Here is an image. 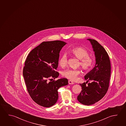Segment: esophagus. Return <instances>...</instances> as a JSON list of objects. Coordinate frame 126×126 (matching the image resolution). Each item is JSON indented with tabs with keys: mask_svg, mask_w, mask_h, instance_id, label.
<instances>
[{
	"mask_svg": "<svg viewBox=\"0 0 126 126\" xmlns=\"http://www.w3.org/2000/svg\"><path fill=\"white\" fill-rule=\"evenodd\" d=\"M68 83L69 84H73L74 83L73 82H72V81L68 80Z\"/></svg>",
	"mask_w": 126,
	"mask_h": 126,
	"instance_id": "1",
	"label": "esophagus"
}]
</instances>
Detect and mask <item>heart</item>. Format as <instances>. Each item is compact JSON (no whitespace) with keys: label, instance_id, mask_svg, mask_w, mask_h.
Listing matches in <instances>:
<instances>
[{"label":"heart","instance_id":"b5f03b06","mask_svg":"<svg viewBox=\"0 0 126 126\" xmlns=\"http://www.w3.org/2000/svg\"><path fill=\"white\" fill-rule=\"evenodd\" d=\"M71 53L80 60L79 64L83 70L87 71L90 69L94 64L93 58L89 56L88 52L84 48L78 47L73 48L70 51ZM67 57L66 54H63L59 60V64L62 68L67 64ZM80 73L79 69H67L62 72V76L72 81L76 80L77 76Z\"/></svg>","mask_w":126,"mask_h":126}]
</instances>
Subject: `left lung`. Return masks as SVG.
Here are the masks:
<instances>
[{"mask_svg": "<svg viewBox=\"0 0 126 126\" xmlns=\"http://www.w3.org/2000/svg\"><path fill=\"white\" fill-rule=\"evenodd\" d=\"M87 40L92 47L96 62L94 67L85 76L87 82L79 84L82 90L77 96V100L83 105H90L102 99L107 92L111 75V64L104 48L94 39ZM89 80L92 82L86 85Z\"/></svg>", "mask_w": 126, "mask_h": 126, "instance_id": "1", "label": "left lung"}]
</instances>
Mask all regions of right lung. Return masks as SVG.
Masks as SVG:
<instances>
[{
	"instance_id": "add662e5",
	"label": "right lung",
	"mask_w": 126,
	"mask_h": 126,
	"mask_svg": "<svg viewBox=\"0 0 126 126\" xmlns=\"http://www.w3.org/2000/svg\"><path fill=\"white\" fill-rule=\"evenodd\" d=\"M65 42L56 40L43 42L32 50L27 56L23 75L27 90L35 103L44 107L56 104L58 98V89L68 84L67 79L48 81L58 78L56 72L59 53Z\"/></svg>"
}]
</instances>
